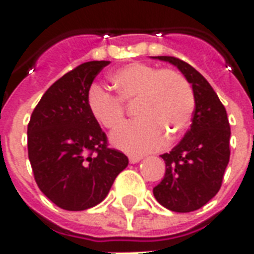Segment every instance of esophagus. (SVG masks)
I'll list each match as a JSON object with an SVG mask.
<instances>
[{"mask_svg": "<svg viewBox=\"0 0 254 254\" xmlns=\"http://www.w3.org/2000/svg\"><path fill=\"white\" fill-rule=\"evenodd\" d=\"M141 159H143V158L138 156V155H129V162H130V163H138Z\"/></svg>", "mask_w": 254, "mask_h": 254, "instance_id": "obj_1", "label": "esophagus"}]
</instances>
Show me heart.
I'll use <instances>...</instances> for the list:
<instances>
[{
  "label": "heart",
  "mask_w": 254,
  "mask_h": 254,
  "mask_svg": "<svg viewBox=\"0 0 254 254\" xmlns=\"http://www.w3.org/2000/svg\"><path fill=\"white\" fill-rule=\"evenodd\" d=\"M117 95L92 85L87 95L91 116L106 129H116L125 118L124 102L136 99L140 118L111 134V144L129 154H144L173 143L190 125L196 107L190 84L174 69L133 63L110 74Z\"/></svg>",
  "instance_id": "b5f03b06"
}]
</instances>
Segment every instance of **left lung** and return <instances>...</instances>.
<instances>
[{
    "label": "left lung",
    "instance_id": "8db88e82",
    "mask_svg": "<svg viewBox=\"0 0 254 254\" xmlns=\"http://www.w3.org/2000/svg\"><path fill=\"white\" fill-rule=\"evenodd\" d=\"M176 65L191 84L196 107L190 129L169 154L163 180L154 188L155 198L174 212H191L219 191L230 160V124L218 95L201 73L180 58L159 56Z\"/></svg>",
    "mask_w": 254,
    "mask_h": 254
}]
</instances>
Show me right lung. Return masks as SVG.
<instances>
[{
	"label": "right lung",
	"mask_w": 254,
	"mask_h": 254,
	"mask_svg": "<svg viewBox=\"0 0 254 254\" xmlns=\"http://www.w3.org/2000/svg\"><path fill=\"white\" fill-rule=\"evenodd\" d=\"M110 61H89L58 78L43 94L28 124V158L42 193L57 207L84 211L109 194L129 163L107 147L106 133L91 116L87 95Z\"/></svg>",
	"instance_id": "1"
}]
</instances>
